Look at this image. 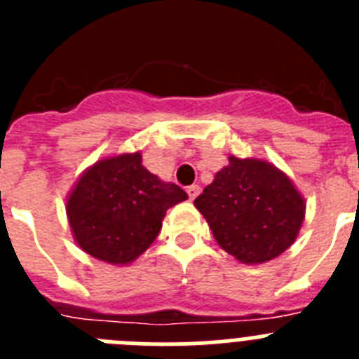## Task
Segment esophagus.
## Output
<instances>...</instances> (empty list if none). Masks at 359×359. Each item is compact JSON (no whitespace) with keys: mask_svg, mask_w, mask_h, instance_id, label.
Segmentation results:
<instances>
[{"mask_svg":"<svg viewBox=\"0 0 359 359\" xmlns=\"http://www.w3.org/2000/svg\"><path fill=\"white\" fill-rule=\"evenodd\" d=\"M199 190H201L199 185H190L189 189H187V194H189L190 199H196V196L199 194Z\"/></svg>","mask_w":359,"mask_h":359,"instance_id":"1","label":"esophagus"}]
</instances>
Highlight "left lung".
I'll use <instances>...</instances> for the list:
<instances>
[{
  "mask_svg": "<svg viewBox=\"0 0 359 359\" xmlns=\"http://www.w3.org/2000/svg\"><path fill=\"white\" fill-rule=\"evenodd\" d=\"M228 161L194 205L224 252L244 264H262L294 243L306 203L275 165L236 156Z\"/></svg>",
  "mask_w": 359,
  "mask_h": 359,
  "instance_id": "obj_1",
  "label": "left lung"
}]
</instances>
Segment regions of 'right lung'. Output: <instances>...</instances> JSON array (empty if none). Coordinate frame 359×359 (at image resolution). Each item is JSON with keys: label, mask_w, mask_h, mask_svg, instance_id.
I'll list each match as a JSON object with an SVG mask.
<instances>
[{"label": "right lung", "mask_w": 359, "mask_h": 359, "mask_svg": "<svg viewBox=\"0 0 359 359\" xmlns=\"http://www.w3.org/2000/svg\"><path fill=\"white\" fill-rule=\"evenodd\" d=\"M187 198L185 190L149 172L135 152L86 170L68 196L66 212L86 253L109 264H129L156 239L165 212Z\"/></svg>", "instance_id": "right-lung-1"}]
</instances>
